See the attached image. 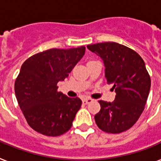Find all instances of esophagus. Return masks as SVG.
<instances>
[{
  "label": "esophagus",
  "mask_w": 161,
  "mask_h": 161,
  "mask_svg": "<svg viewBox=\"0 0 161 161\" xmlns=\"http://www.w3.org/2000/svg\"><path fill=\"white\" fill-rule=\"evenodd\" d=\"M93 102V100L90 98H85L83 100V103L85 105L89 104V103H90V102Z\"/></svg>",
  "instance_id": "obj_1"
}]
</instances>
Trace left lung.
Wrapping results in <instances>:
<instances>
[{
    "label": "left lung",
    "mask_w": 161,
    "mask_h": 161,
    "mask_svg": "<svg viewBox=\"0 0 161 161\" xmlns=\"http://www.w3.org/2000/svg\"><path fill=\"white\" fill-rule=\"evenodd\" d=\"M87 47L102 58L107 83L113 84L116 92L113 102L99 101L101 110L95 115L96 125L108 133L125 131L141 116L150 90V77L143 59L130 47L113 42Z\"/></svg>",
    "instance_id": "8db88e82"
}]
</instances>
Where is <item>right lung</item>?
I'll return each instance as SVG.
<instances>
[{
	"mask_svg": "<svg viewBox=\"0 0 161 161\" xmlns=\"http://www.w3.org/2000/svg\"><path fill=\"white\" fill-rule=\"evenodd\" d=\"M84 53V46L52 48L34 54L22 65L14 90L27 123L36 131L57 136L71 127L82 101L58 92L57 84L68 77Z\"/></svg>",
	"mask_w": 161,
	"mask_h": 161,
	"instance_id": "obj_1",
	"label": "right lung"
}]
</instances>
